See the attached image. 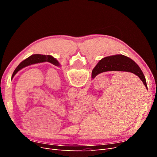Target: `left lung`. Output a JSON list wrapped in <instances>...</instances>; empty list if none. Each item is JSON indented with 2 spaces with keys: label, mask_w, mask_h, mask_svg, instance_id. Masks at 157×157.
Segmentation results:
<instances>
[{
  "label": "left lung",
  "mask_w": 157,
  "mask_h": 157,
  "mask_svg": "<svg viewBox=\"0 0 157 157\" xmlns=\"http://www.w3.org/2000/svg\"><path fill=\"white\" fill-rule=\"evenodd\" d=\"M46 61H48V62H50L54 65L59 66V63L58 61L51 56L34 54L29 56V58H27L24 61H23L22 62H21L20 64H19V65L16 67L15 71H13L12 76V78H13L14 75H15L19 71L21 70L23 67H27V66L32 65V64L46 62Z\"/></svg>",
  "instance_id": "obj_1"
}]
</instances>
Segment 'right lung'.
Here are the masks:
<instances>
[{
    "label": "right lung",
    "mask_w": 157,
    "mask_h": 157,
    "mask_svg": "<svg viewBox=\"0 0 157 157\" xmlns=\"http://www.w3.org/2000/svg\"><path fill=\"white\" fill-rule=\"evenodd\" d=\"M109 71H127L136 75L147 88L146 80L142 71L134 61L123 55H115L104 58L99 61L92 71V78L103 72Z\"/></svg>",
    "instance_id": "right-lung-1"
}]
</instances>
